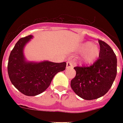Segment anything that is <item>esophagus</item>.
<instances>
[{"label":"esophagus","instance_id":"obj_1","mask_svg":"<svg viewBox=\"0 0 123 123\" xmlns=\"http://www.w3.org/2000/svg\"><path fill=\"white\" fill-rule=\"evenodd\" d=\"M73 62L71 61H69L68 62H67V64H66V68L68 69V68H70L73 67Z\"/></svg>","mask_w":123,"mask_h":123}]
</instances>
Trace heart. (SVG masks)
I'll return each instance as SVG.
<instances>
[{
	"label": "heart",
	"mask_w": 123,
	"mask_h": 123,
	"mask_svg": "<svg viewBox=\"0 0 123 123\" xmlns=\"http://www.w3.org/2000/svg\"><path fill=\"white\" fill-rule=\"evenodd\" d=\"M80 52H83L82 57V62L84 64H91L95 61L99 55L100 50L96 45H93L91 41H87L80 45L78 49Z\"/></svg>",
	"instance_id": "1"
}]
</instances>
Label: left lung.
I'll list each match as a JSON object with an SVG mask.
<instances>
[{
  "instance_id": "8db88e82",
  "label": "left lung",
  "mask_w": 123,
  "mask_h": 123,
  "mask_svg": "<svg viewBox=\"0 0 123 123\" xmlns=\"http://www.w3.org/2000/svg\"><path fill=\"white\" fill-rule=\"evenodd\" d=\"M99 59L87 67L74 68L76 76L71 81V87L80 98L92 100L103 96L109 91L117 75V58L109 44L98 40Z\"/></svg>"
}]
</instances>
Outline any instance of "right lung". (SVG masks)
Segmentation results:
<instances>
[{
    "label": "right lung",
    "mask_w": 123,
    "mask_h": 123,
    "mask_svg": "<svg viewBox=\"0 0 123 123\" xmlns=\"http://www.w3.org/2000/svg\"><path fill=\"white\" fill-rule=\"evenodd\" d=\"M33 37L29 35L20 39L9 57L7 72L12 85L22 94L29 96L38 95L51 84L54 76L66 69V62L27 61L24 48Z\"/></svg>",
    "instance_id": "add662e5"
}]
</instances>
